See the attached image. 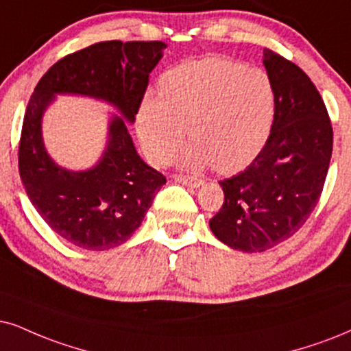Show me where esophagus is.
Returning a JSON list of instances; mask_svg holds the SVG:
<instances>
[{
    "mask_svg": "<svg viewBox=\"0 0 351 351\" xmlns=\"http://www.w3.org/2000/svg\"><path fill=\"white\" fill-rule=\"evenodd\" d=\"M175 181H178V183H183V184H188L191 188H199L204 181L199 180V178H193V176H183V175H175Z\"/></svg>",
    "mask_w": 351,
    "mask_h": 351,
    "instance_id": "esophagus-1",
    "label": "esophagus"
}]
</instances>
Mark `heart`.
<instances>
[{
	"mask_svg": "<svg viewBox=\"0 0 351 351\" xmlns=\"http://www.w3.org/2000/svg\"><path fill=\"white\" fill-rule=\"evenodd\" d=\"M275 113L274 86L267 73L228 58L208 56L175 66L160 79L158 99L145 95L137 132L145 155L163 165L183 143L188 168L210 165L220 173L241 170L267 143Z\"/></svg>",
	"mask_w": 351,
	"mask_h": 351,
	"instance_id": "heart-1",
	"label": "heart"
}]
</instances>
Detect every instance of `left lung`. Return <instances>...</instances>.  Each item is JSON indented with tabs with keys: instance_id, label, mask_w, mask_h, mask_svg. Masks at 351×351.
Here are the masks:
<instances>
[{
	"instance_id": "obj_1",
	"label": "left lung",
	"mask_w": 351,
	"mask_h": 351,
	"mask_svg": "<svg viewBox=\"0 0 351 351\" xmlns=\"http://www.w3.org/2000/svg\"><path fill=\"white\" fill-rule=\"evenodd\" d=\"M274 86L275 113L269 139L246 170L220 181L223 206L208 221L221 243L263 252L303 227L321 197L334 132L311 79L295 63L264 48Z\"/></svg>"
}]
</instances>
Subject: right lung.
Segmentation results:
<instances>
[{"label": "right lung", "instance_id": "right-lung-1", "mask_svg": "<svg viewBox=\"0 0 351 351\" xmlns=\"http://www.w3.org/2000/svg\"><path fill=\"white\" fill-rule=\"evenodd\" d=\"M165 48L163 42L94 43L56 61L30 97L19 143L21 180L40 217L71 245L105 251L126 243L167 183L139 157L126 126L134 123ZM56 93L108 101L122 114L110 120L106 152L88 171L60 167L43 144L41 118Z\"/></svg>", "mask_w": 351, "mask_h": 351}]
</instances>
